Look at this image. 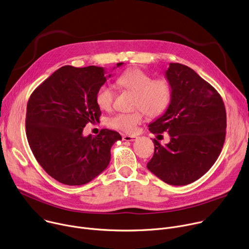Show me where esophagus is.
Returning a JSON list of instances; mask_svg holds the SVG:
<instances>
[{
  "label": "esophagus",
  "instance_id": "34e87169",
  "mask_svg": "<svg viewBox=\"0 0 249 249\" xmlns=\"http://www.w3.org/2000/svg\"><path fill=\"white\" fill-rule=\"evenodd\" d=\"M122 139L124 141H127V142H132V141H135L137 139V137L136 136H131V135H123Z\"/></svg>",
  "mask_w": 249,
  "mask_h": 249
}]
</instances>
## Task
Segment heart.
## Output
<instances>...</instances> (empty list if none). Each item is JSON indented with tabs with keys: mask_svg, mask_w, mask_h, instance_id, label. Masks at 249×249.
<instances>
[{
	"mask_svg": "<svg viewBox=\"0 0 249 249\" xmlns=\"http://www.w3.org/2000/svg\"><path fill=\"white\" fill-rule=\"evenodd\" d=\"M116 84L135 93L133 107L137 110L130 113H117L107 119V125L124 133L134 134L144 121L145 114L151 117L161 115L169 106L172 98V86L168 79L153 77L141 69L126 71ZM115 92L111 86H101L95 95L97 105L103 110L112 108Z\"/></svg>",
	"mask_w": 249,
	"mask_h": 249,
	"instance_id": "obj_1",
	"label": "heart"
}]
</instances>
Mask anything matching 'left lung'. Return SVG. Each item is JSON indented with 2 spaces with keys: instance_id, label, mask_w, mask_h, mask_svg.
<instances>
[{
  "instance_id": "left-lung-1",
  "label": "left lung",
  "mask_w": 249,
  "mask_h": 249,
  "mask_svg": "<svg viewBox=\"0 0 249 249\" xmlns=\"http://www.w3.org/2000/svg\"><path fill=\"white\" fill-rule=\"evenodd\" d=\"M172 98L165 113L149 125L155 135L167 132L170 142L154 139L147 167L170 185L190 184L219 158L226 139L227 113L222 96L191 68L170 63L165 72Z\"/></svg>"
}]
</instances>
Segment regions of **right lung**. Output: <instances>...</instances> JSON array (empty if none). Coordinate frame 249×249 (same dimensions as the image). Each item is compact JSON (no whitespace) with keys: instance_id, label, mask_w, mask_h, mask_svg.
Instances as JSON below:
<instances>
[{"instance_id":"right-lung-1","label":"right lung","mask_w":249,"mask_h":249,"mask_svg":"<svg viewBox=\"0 0 249 249\" xmlns=\"http://www.w3.org/2000/svg\"><path fill=\"white\" fill-rule=\"evenodd\" d=\"M105 82L101 67L64 66L28 99L25 133L29 147L42 168L63 184L91 181L107 167L112 145L122 139L108 129L94 137L83 136L88 123L99 120L95 95Z\"/></svg>"}]
</instances>
